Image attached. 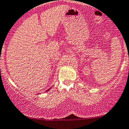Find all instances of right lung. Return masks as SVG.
I'll use <instances>...</instances> for the list:
<instances>
[{
    "label": "right lung",
    "instance_id": "1",
    "mask_svg": "<svg viewBox=\"0 0 129 129\" xmlns=\"http://www.w3.org/2000/svg\"><path fill=\"white\" fill-rule=\"evenodd\" d=\"M51 88H50V89H47V90H46V91H48V90H50V89H51Z\"/></svg>",
    "mask_w": 129,
    "mask_h": 129
}]
</instances>
